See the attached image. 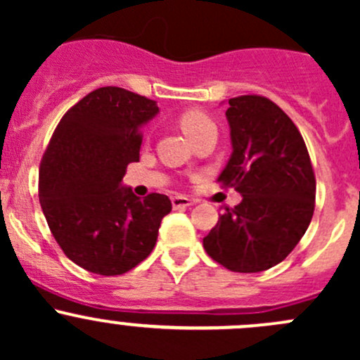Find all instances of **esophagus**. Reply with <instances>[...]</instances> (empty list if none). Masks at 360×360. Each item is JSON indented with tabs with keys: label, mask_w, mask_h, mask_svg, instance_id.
Returning a JSON list of instances; mask_svg holds the SVG:
<instances>
[{
	"label": "esophagus",
	"mask_w": 360,
	"mask_h": 360,
	"mask_svg": "<svg viewBox=\"0 0 360 360\" xmlns=\"http://www.w3.org/2000/svg\"><path fill=\"white\" fill-rule=\"evenodd\" d=\"M193 200L188 197H183V195H177V197H172V207L174 209H184V207L193 205Z\"/></svg>",
	"instance_id": "esophagus-1"
}]
</instances>
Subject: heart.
Instances as JSON below:
<instances>
[{"label": "heart", "instance_id": "1", "mask_svg": "<svg viewBox=\"0 0 360 360\" xmlns=\"http://www.w3.org/2000/svg\"><path fill=\"white\" fill-rule=\"evenodd\" d=\"M179 125L181 129H183V132L193 141V137H197L202 130L209 129V127H214V123L210 122L202 111L191 110V111L183 112V115L179 116Z\"/></svg>", "mask_w": 360, "mask_h": 360}]
</instances>
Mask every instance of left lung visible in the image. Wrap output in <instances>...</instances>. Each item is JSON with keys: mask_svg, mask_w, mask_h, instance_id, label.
Here are the masks:
<instances>
[{"mask_svg": "<svg viewBox=\"0 0 360 360\" xmlns=\"http://www.w3.org/2000/svg\"><path fill=\"white\" fill-rule=\"evenodd\" d=\"M231 157L217 181L242 195L219 214L203 249L240 274L268 270L288 257L314 216L315 176L300 130L270 99L228 101Z\"/></svg>", "mask_w": 360, "mask_h": 360, "instance_id": "8db88e82", "label": "left lung"}]
</instances>
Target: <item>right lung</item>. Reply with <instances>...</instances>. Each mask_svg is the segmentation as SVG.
Instances as JSON below:
<instances>
[{"mask_svg": "<svg viewBox=\"0 0 360 360\" xmlns=\"http://www.w3.org/2000/svg\"><path fill=\"white\" fill-rule=\"evenodd\" d=\"M157 101L120 86L83 97L57 125L39 167V203L64 254L97 275H122L157 244L167 195L141 200L122 184L139 162L141 129L158 115Z\"/></svg>", "mask_w": 360, "mask_h": 360, "instance_id": "1", "label": "right lung"}]
</instances>
